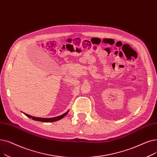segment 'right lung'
Wrapping results in <instances>:
<instances>
[{
  "instance_id": "obj_1",
  "label": "right lung",
  "mask_w": 157,
  "mask_h": 157,
  "mask_svg": "<svg viewBox=\"0 0 157 157\" xmlns=\"http://www.w3.org/2000/svg\"><path fill=\"white\" fill-rule=\"evenodd\" d=\"M69 112V110H68L66 112V113L62 114L61 116H59L57 117H52V118H41V117H34L32 116H30L27 114L24 113V114H25V116H27V117H29V118H32L33 120L35 121H41V122H54V121H56L58 120H60L61 119H62L63 117H64Z\"/></svg>"
}]
</instances>
